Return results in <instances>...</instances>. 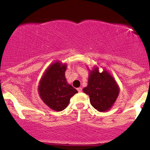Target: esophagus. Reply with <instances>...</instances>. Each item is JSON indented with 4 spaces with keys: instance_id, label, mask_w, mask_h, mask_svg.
I'll return each mask as SVG.
<instances>
[{
    "instance_id": "1",
    "label": "esophagus",
    "mask_w": 150,
    "mask_h": 150,
    "mask_svg": "<svg viewBox=\"0 0 150 150\" xmlns=\"http://www.w3.org/2000/svg\"><path fill=\"white\" fill-rule=\"evenodd\" d=\"M77 91H78V92H82V87H79V88H77Z\"/></svg>"
}]
</instances>
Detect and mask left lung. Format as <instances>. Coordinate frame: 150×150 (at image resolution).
Listing matches in <instances>:
<instances>
[{
    "label": "left lung",
    "instance_id": "8db88e82",
    "mask_svg": "<svg viewBox=\"0 0 150 150\" xmlns=\"http://www.w3.org/2000/svg\"><path fill=\"white\" fill-rule=\"evenodd\" d=\"M83 92L89 95L91 104L99 111L109 109L118 97L119 89L114 79L105 70L99 73L98 68L89 73L88 85Z\"/></svg>",
    "mask_w": 150,
    "mask_h": 150
}]
</instances>
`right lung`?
Segmentation results:
<instances>
[{
  "label": "right lung",
  "instance_id": "add662e5",
  "mask_svg": "<svg viewBox=\"0 0 150 150\" xmlns=\"http://www.w3.org/2000/svg\"><path fill=\"white\" fill-rule=\"evenodd\" d=\"M66 65L59 62L53 63L46 70L39 82V92L41 99L54 111L65 109L75 94L76 89L68 85L65 77Z\"/></svg>",
  "mask_w": 150,
  "mask_h": 150
}]
</instances>
